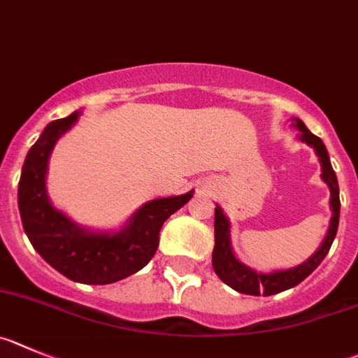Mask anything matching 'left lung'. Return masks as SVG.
I'll return each instance as SVG.
<instances>
[{"mask_svg":"<svg viewBox=\"0 0 358 358\" xmlns=\"http://www.w3.org/2000/svg\"><path fill=\"white\" fill-rule=\"evenodd\" d=\"M293 125L300 130V141L313 146L316 155L320 157V162H322V178L330 189V210H332V217H330L329 231H327V236L325 240H323L322 245H320V249L316 250L315 255L310 256L307 262H303L302 265L293 266V268L288 270H275V272L270 273L256 272V270L249 268V266L243 265L242 262L236 259L235 252H233L231 249V238H229V220L228 217L222 213V208L217 205L215 247H213L212 252V265L215 273L219 275V279L238 293H245V295L255 296H268L280 292H286V289L300 285L309 273H313V270H316V266L323 262V258L329 255L330 245H332L334 238H336L337 226H339L341 201L337 176L332 169V164H330L329 152H327L322 139L310 132V130L303 125L302 120L293 118Z\"/></svg>","mask_w":358,"mask_h":358,"instance_id":"left-lung-1","label":"left lung"}]
</instances>
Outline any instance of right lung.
Returning <instances> with one entry per match:
<instances>
[{
  "mask_svg": "<svg viewBox=\"0 0 358 358\" xmlns=\"http://www.w3.org/2000/svg\"><path fill=\"white\" fill-rule=\"evenodd\" d=\"M79 116L81 111H76L51 122L29 148L19 180V213L31 245L52 268L83 285H111L148 265L159 247L162 224L192 198L194 190L145 203L118 233L90 231L76 224L51 205L45 175L56 141Z\"/></svg>",
  "mask_w": 358,
  "mask_h": 358,
  "instance_id": "add662e5",
  "label": "right lung"
}]
</instances>
